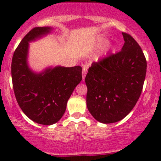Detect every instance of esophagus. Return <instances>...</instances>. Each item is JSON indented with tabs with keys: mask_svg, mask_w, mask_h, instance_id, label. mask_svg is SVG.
I'll return each mask as SVG.
<instances>
[{
	"mask_svg": "<svg viewBox=\"0 0 161 161\" xmlns=\"http://www.w3.org/2000/svg\"><path fill=\"white\" fill-rule=\"evenodd\" d=\"M86 74H87V69L86 67H84L82 69V79L83 80H84L85 78H86Z\"/></svg>",
	"mask_w": 161,
	"mask_h": 161,
	"instance_id": "34e87169",
	"label": "esophagus"
}]
</instances>
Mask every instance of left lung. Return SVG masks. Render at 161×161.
I'll return each mask as SVG.
<instances>
[{"instance_id":"obj_1","label":"left lung","mask_w":161,"mask_h":161,"mask_svg":"<svg viewBox=\"0 0 161 161\" xmlns=\"http://www.w3.org/2000/svg\"><path fill=\"white\" fill-rule=\"evenodd\" d=\"M124 45L115 53L93 62L86 76L87 108L100 123L123 119L133 109L142 92L147 61L136 40L122 32Z\"/></svg>"}]
</instances>
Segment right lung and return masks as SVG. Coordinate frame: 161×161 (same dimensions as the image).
<instances>
[{"label": "right lung", "instance_id": "1", "mask_svg": "<svg viewBox=\"0 0 161 161\" xmlns=\"http://www.w3.org/2000/svg\"><path fill=\"white\" fill-rule=\"evenodd\" d=\"M36 27L25 35L14 51L11 64L13 88L16 101L30 119L42 125H52L61 119L67 101L82 79L80 66H57L44 73H33L28 67L29 42L51 31Z\"/></svg>", "mask_w": 161, "mask_h": 161}]
</instances>
